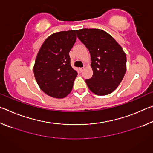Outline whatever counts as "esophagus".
Segmentation results:
<instances>
[{
  "instance_id": "1",
  "label": "esophagus",
  "mask_w": 153,
  "mask_h": 153,
  "mask_svg": "<svg viewBox=\"0 0 153 153\" xmlns=\"http://www.w3.org/2000/svg\"><path fill=\"white\" fill-rule=\"evenodd\" d=\"M84 69H85V67H80V68L79 69V71L80 72H82L84 70Z\"/></svg>"
}]
</instances>
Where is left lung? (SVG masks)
Returning a JSON list of instances; mask_svg holds the SVG:
<instances>
[{
    "instance_id": "8db88e82",
    "label": "left lung",
    "mask_w": 153,
    "mask_h": 153,
    "mask_svg": "<svg viewBox=\"0 0 153 153\" xmlns=\"http://www.w3.org/2000/svg\"><path fill=\"white\" fill-rule=\"evenodd\" d=\"M76 33L91 56L93 76L85 80L88 87L97 95L110 94L117 88L126 74V53L104 30L84 28L76 30Z\"/></svg>"
}]
</instances>
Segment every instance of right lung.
Listing matches in <instances>:
<instances>
[{
    "mask_svg": "<svg viewBox=\"0 0 153 153\" xmlns=\"http://www.w3.org/2000/svg\"><path fill=\"white\" fill-rule=\"evenodd\" d=\"M76 38V30L53 33L38 51L33 74L40 89L50 97L63 98L71 91L77 73L71 66L69 53Z\"/></svg>",
    "mask_w": 153,
    "mask_h": 153,
    "instance_id": "obj_1",
    "label": "right lung"
}]
</instances>
